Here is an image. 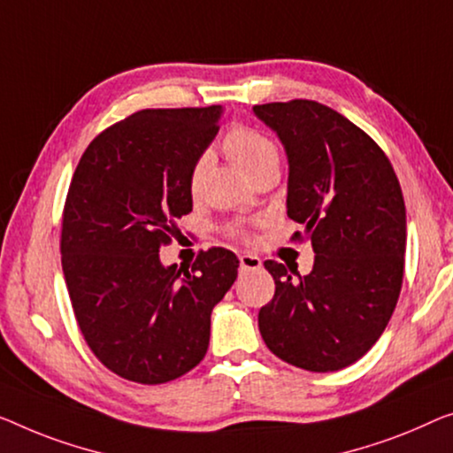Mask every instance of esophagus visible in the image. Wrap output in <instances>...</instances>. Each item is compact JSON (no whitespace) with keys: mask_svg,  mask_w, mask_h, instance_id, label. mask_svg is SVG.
<instances>
[{"mask_svg":"<svg viewBox=\"0 0 453 453\" xmlns=\"http://www.w3.org/2000/svg\"><path fill=\"white\" fill-rule=\"evenodd\" d=\"M262 266V260L254 254H242L240 256V268L242 270H258Z\"/></svg>","mask_w":453,"mask_h":453,"instance_id":"34e87169","label":"esophagus"}]
</instances>
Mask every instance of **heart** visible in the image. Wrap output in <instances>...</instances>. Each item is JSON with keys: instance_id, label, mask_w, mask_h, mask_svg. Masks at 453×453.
Wrapping results in <instances>:
<instances>
[{"instance_id": "b5f03b06", "label": "heart", "mask_w": 453, "mask_h": 453, "mask_svg": "<svg viewBox=\"0 0 453 453\" xmlns=\"http://www.w3.org/2000/svg\"><path fill=\"white\" fill-rule=\"evenodd\" d=\"M224 150L234 160V165H238L248 177H254L256 173H260L268 165H279V150H276L274 142L266 138L265 134L250 130V127H234V130H229L224 140ZM207 162V154H201L195 160L191 174H188V188L193 193L199 191Z\"/></svg>"}]
</instances>
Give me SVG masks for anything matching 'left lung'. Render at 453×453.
Returning a JSON list of instances; mask_svg holds the SVG:
<instances>
[{
    "label": "left lung",
    "mask_w": 453,
    "mask_h": 453,
    "mask_svg": "<svg viewBox=\"0 0 453 453\" xmlns=\"http://www.w3.org/2000/svg\"><path fill=\"white\" fill-rule=\"evenodd\" d=\"M288 158L293 240H311L313 270L293 279L266 260L273 301L258 327L270 352L309 372H334L368 352L399 301L407 215L382 148L348 118L309 99L254 105ZM295 273V270H293Z\"/></svg>",
    "instance_id": "left-lung-1"
}]
</instances>
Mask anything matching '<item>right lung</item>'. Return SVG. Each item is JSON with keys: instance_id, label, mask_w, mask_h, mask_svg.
I'll return each instance as SVG.
<instances>
[{"instance_id": "obj_1", "label": "right lung", "mask_w": 453, "mask_h": 453, "mask_svg": "<svg viewBox=\"0 0 453 453\" xmlns=\"http://www.w3.org/2000/svg\"><path fill=\"white\" fill-rule=\"evenodd\" d=\"M221 105L142 110L87 146L63 211L60 254L81 334L126 380L162 384L203 360L211 311L240 260L199 252L191 270L160 248L193 209L188 174L219 130Z\"/></svg>"}]
</instances>
